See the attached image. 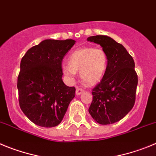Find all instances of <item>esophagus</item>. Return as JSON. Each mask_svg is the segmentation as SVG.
<instances>
[{"instance_id": "obj_1", "label": "esophagus", "mask_w": 156, "mask_h": 156, "mask_svg": "<svg viewBox=\"0 0 156 156\" xmlns=\"http://www.w3.org/2000/svg\"><path fill=\"white\" fill-rule=\"evenodd\" d=\"M83 92H84L83 89H81V88H76V95H81V94L83 93Z\"/></svg>"}]
</instances>
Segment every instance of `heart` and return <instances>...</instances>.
I'll return each mask as SVG.
<instances>
[{
	"label": "heart",
	"mask_w": 156,
	"mask_h": 156,
	"mask_svg": "<svg viewBox=\"0 0 156 156\" xmlns=\"http://www.w3.org/2000/svg\"><path fill=\"white\" fill-rule=\"evenodd\" d=\"M107 55L101 48L83 47L72 52L69 64L62 66L63 74L69 79H74L80 71L81 80L86 85L99 83L104 76L107 67Z\"/></svg>",
	"instance_id": "1"
}]
</instances>
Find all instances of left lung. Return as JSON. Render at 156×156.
I'll return each mask as SVG.
<instances>
[{
    "instance_id": "8db88e82",
    "label": "left lung",
    "mask_w": 156,
    "mask_h": 156,
    "mask_svg": "<svg viewBox=\"0 0 156 156\" xmlns=\"http://www.w3.org/2000/svg\"><path fill=\"white\" fill-rule=\"evenodd\" d=\"M100 45L107 55V67L102 79L92 89L88 112L99 124H110L123 118L135 102L137 75L133 57L124 47L107 36L87 39Z\"/></svg>"
}]
</instances>
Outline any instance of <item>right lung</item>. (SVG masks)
Masks as SVG:
<instances>
[{
    "mask_svg": "<svg viewBox=\"0 0 156 156\" xmlns=\"http://www.w3.org/2000/svg\"><path fill=\"white\" fill-rule=\"evenodd\" d=\"M75 43L74 40H45L22 58L17 84L19 105L36 125H58L75 96V87L67 86L63 81L61 66Z\"/></svg>",
    "mask_w": 156,
    "mask_h": 156,
    "instance_id": "add662e5",
    "label": "right lung"
}]
</instances>
